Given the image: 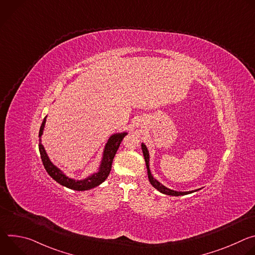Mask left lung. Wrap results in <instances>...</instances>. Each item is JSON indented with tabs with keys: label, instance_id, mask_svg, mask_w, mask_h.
Returning <instances> with one entry per match:
<instances>
[{
	"label": "left lung",
	"instance_id": "obj_1",
	"mask_svg": "<svg viewBox=\"0 0 255 255\" xmlns=\"http://www.w3.org/2000/svg\"><path fill=\"white\" fill-rule=\"evenodd\" d=\"M141 148H142V152H143V155H144V159H145V162H146V167H147V173H148V178H149V181L150 184L156 189L158 190L160 193L162 194H165V195H168V196H175V197H178V196H185V195H188V194H191V193H194L196 191H192V192H176V191H172V190H169L167 188H165L164 186H162L160 183H158V181L153 178L151 172H150V169H149V154H148V151H147V148L145 145L142 143L141 145Z\"/></svg>",
	"mask_w": 255,
	"mask_h": 255
}]
</instances>
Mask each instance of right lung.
I'll return each mask as SVG.
<instances>
[{
  "label": "right lung",
  "mask_w": 255,
  "mask_h": 255,
  "mask_svg": "<svg viewBox=\"0 0 255 255\" xmlns=\"http://www.w3.org/2000/svg\"><path fill=\"white\" fill-rule=\"evenodd\" d=\"M45 119H46V117L43 119L42 124L39 129V141L41 140L40 137L42 135L43 128L45 125V121H46ZM126 135H127V133H120V134H115V135L111 136V138L109 139L108 143L106 144L105 151H104V157H103V161H102L99 172L94 173L93 175H91L88 178L83 179V180H75V179H71V178H68L67 176H65L56 166H54L51 163V161L49 160V158L44 150L43 145L41 144V142H39V151H40L41 160H42V163H43L44 168L46 169L47 173L61 186H64L68 189L76 190V191L91 190V189L101 185L103 181L108 177L109 173H110V171H111L112 162L116 155V152L120 146L123 138Z\"/></svg>",
  "instance_id": "right-lung-1"
}]
</instances>
